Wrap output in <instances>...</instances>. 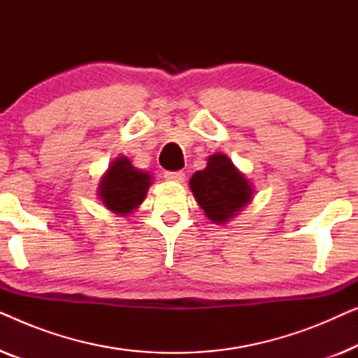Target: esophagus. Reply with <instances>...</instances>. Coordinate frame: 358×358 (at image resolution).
<instances>
[{"instance_id":"obj_1","label":"esophagus","mask_w":358,"mask_h":358,"mask_svg":"<svg viewBox=\"0 0 358 358\" xmlns=\"http://www.w3.org/2000/svg\"><path fill=\"white\" fill-rule=\"evenodd\" d=\"M164 178H166V180H171V182H184L185 174L182 173V171H176V173H171V171H168V173H164Z\"/></svg>"}]
</instances>
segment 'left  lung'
Returning <instances> with one entry per match:
<instances>
[{"instance_id":"obj_1","label":"left lung","mask_w":358,"mask_h":358,"mask_svg":"<svg viewBox=\"0 0 358 358\" xmlns=\"http://www.w3.org/2000/svg\"><path fill=\"white\" fill-rule=\"evenodd\" d=\"M195 202L215 224H227L251 202L252 182L223 153L210 155L205 169L189 180Z\"/></svg>"}]
</instances>
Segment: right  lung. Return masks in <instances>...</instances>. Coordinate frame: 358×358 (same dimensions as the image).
<instances>
[{
    "label": "right lung",
    "instance_id": "right-lung-1",
    "mask_svg": "<svg viewBox=\"0 0 358 358\" xmlns=\"http://www.w3.org/2000/svg\"><path fill=\"white\" fill-rule=\"evenodd\" d=\"M153 178L146 171L136 169L127 156H117L101 176L97 185L102 205L112 213L127 217L143 203Z\"/></svg>",
    "mask_w": 358,
    "mask_h": 358
}]
</instances>
